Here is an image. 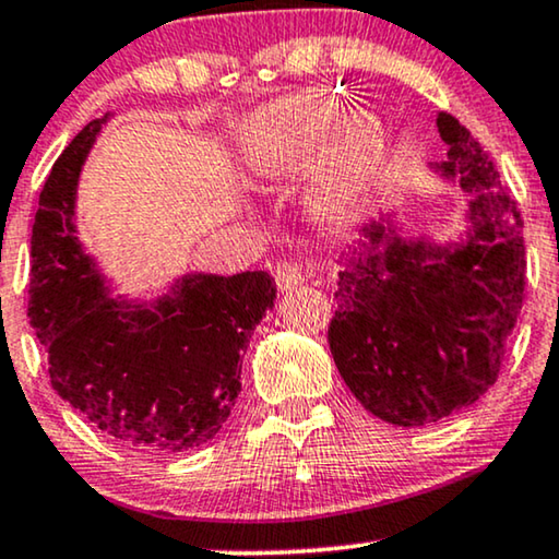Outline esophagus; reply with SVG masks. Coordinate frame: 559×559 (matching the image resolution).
<instances>
[{
  "instance_id": "obj_1",
  "label": "esophagus",
  "mask_w": 559,
  "mask_h": 559,
  "mask_svg": "<svg viewBox=\"0 0 559 559\" xmlns=\"http://www.w3.org/2000/svg\"><path fill=\"white\" fill-rule=\"evenodd\" d=\"M274 280H277V287L282 293H287V289H293L305 282L302 266L297 262H289V259H282V262L274 266Z\"/></svg>"
}]
</instances>
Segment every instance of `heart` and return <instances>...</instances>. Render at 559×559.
Segmentation results:
<instances>
[{"label": "heart", "instance_id": "1", "mask_svg": "<svg viewBox=\"0 0 559 559\" xmlns=\"http://www.w3.org/2000/svg\"><path fill=\"white\" fill-rule=\"evenodd\" d=\"M341 109L325 96L302 94L257 111L243 127V147L262 170L316 150ZM384 159V127L369 111H356L341 124L331 155L310 188V211L318 224L346 228L364 211Z\"/></svg>", "mask_w": 559, "mask_h": 559}]
</instances>
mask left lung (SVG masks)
Masks as SVG:
<instances>
[{"instance_id": "8db88e82", "label": "left lung", "mask_w": 559, "mask_h": 559, "mask_svg": "<svg viewBox=\"0 0 559 559\" xmlns=\"http://www.w3.org/2000/svg\"><path fill=\"white\" fill-rule=\"evenodd\" d=\"M438 129L448 144L440 173L473 195L468 241L430 247L384 221L364 226L361 249L341 262L328 328L356 400L400 427L438 423L496 384L526 287L516 201L453 114L440 111Z\"/></svg>"}]
</instances>
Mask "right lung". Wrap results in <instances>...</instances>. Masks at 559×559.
<instances>
[{
    "label": "right lung",
    "mask_w": 559,
    "mask_h": 559,
    "mask_svg": "<svg viewBox=\"0 0 559 559\" xmlns=\"http://www.w3.org/2000/svg\"><path fill=\"white\" fill-rule=\"evenodd\" d=\"M104 119L56 159L33 226L27 316L50 384L119 445L170 455L209 442L241 392L239 358L277 285L266 272L186 274L152 305L111 300L73 226L75 186Z\"/></svg>",
    "instance_id": "add662e5"
}]
</instances>
